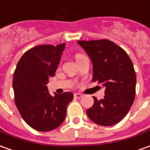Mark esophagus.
<instances>
[{"label":"esophagus","mask_w":150,"mask_h":150,"mask_svg":"<svg viewBox=\"0 0 150 150\" xmlns=\"http://www.w3.org/2000/svg\"><path fill=\"white\" fill-rule=\"evenodd\" d=\"M74 96H75V98H81L83 97V95H82L81 93H75Z\"/></svg>","instance_id":"34e87169"}]
</instances>
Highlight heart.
Listing matches in <instances>:
<instances>
[{"mask_svg":"<svg viewBox=\"0 0 150 150\" xmlns=\"http://www.w3.org/2000/svg\"><path fill=\"white\" fill-rule=\"evenodd\" d=\"M79 56H80V54H78V55H76V57H79Z\"/></svg>","mask_w":150,"mask_h":150,"instance_id":"b5f03b06","label":"heart"}]
</instances>
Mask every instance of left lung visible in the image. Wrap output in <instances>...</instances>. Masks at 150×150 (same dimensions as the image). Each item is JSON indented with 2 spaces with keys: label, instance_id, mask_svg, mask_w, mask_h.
Instances as JSON below:
<instances>
[{
  "label": "left lung",
  "instance_id": "1",
  "mask_svg": "<svg viewBox=\"0 0 150 150\" xmlns=\"http://www.w3.org/2000/svg\"><path fill=\"white\" fill-rule=\"evenodd\" d=\"M93 63V81L105 87V96L86 111L98 125L113 126L126 116L134 103L136 75L126 52L108 39L78 41Z\"/></svg>",
  "mask_w": 150,
  "mask_h": 150
}]
</instances>
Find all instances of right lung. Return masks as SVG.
Masks as SVG:
<instances>
[{
  "label": "right lung",
  "instance_id": "right-lung-1",
  "mask_svg": "<svg viewBox=\"0 0 150 150\" xmlns=\"http://www.w3.org/2000/svg\"><path fill=\"white\" fill-rule=\"evenodd\" d=\"M65 47L66 43L37 46L24 52L16 66L13 78L15 103L24 122L36 131L57 128L64 122L67 105L74 98L71 92L52 96L47 87Z\"/></svg>",
  "mask_w": 150,
  "mask_h": 150
}]
</instances>
